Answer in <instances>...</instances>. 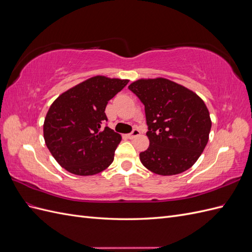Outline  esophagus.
<instances>
[{
    "mask_svg": "<svg viewBox=\"0 0 252 252\" xmlns=\"http://www.w3.org/2000/svg\"><path fill=\"white\" fill-rule=\"evenodd\" d=\"M139 134H140V130H139V129H138V128H134L130 133H128V138H129V139H134L135 136H138Z\"/></svg>",
    "mask_w": 252,
    "mask_h": 252,
    "instance_id": "obj_1",
    "label": "esophagus"
}]
</instances>
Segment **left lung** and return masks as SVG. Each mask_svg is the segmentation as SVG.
<instances>
[{"label": "left lung", "mask_w": 252, "mask_h": 252, "mask_svg": "<svg viewBox=\"0 0 252 252\" xmlns=\"http://www.w3.org/2000/svg\"><path fill=\"white\" fill-rule=\"evenodd\" d=\"M145 107L149 147L142 164L159 175L189 169L200 158L211 128L209 111L191 90L167 79L138 80L128 86Z\"/></svg>", "instance_id": "8db88e82"}]
</instances>
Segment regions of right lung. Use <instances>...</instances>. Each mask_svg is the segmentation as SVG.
<instances>
[{
	"label": "right lung",
	"mask_w": 252,
	"mask_h": 252,
	"mask_svg": "<svg viewBox=\"0 0 252 252\" xmlns=\"http://www.w3.org/2000/svg\"><path fill=\"white\" fill-rule=\"evenodd\" d=\"M128 80L97 75L67 90L52 103L44 122V139L56 161L77 175H94L113 162L122 138L105 123L108 101Z\"/></svg>",
	"instance_id": "right-lung-1"
}]
</instances>
